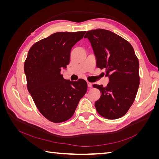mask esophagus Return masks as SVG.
I'll return each instance as SVG.
<instances>
[{
	"label": "esophagus",
	"instance_id": "esophagus-1",
	"mask_svg": "<svg viewBox=\"0 0 159 159\" xmlns=\"http://www.w3.org/2000/svg\"><path fill=\"white\" fill-rule=\"evenodd\" d=\"M88 88H91V87H92V84L89 82V81H88Z\"/></svg>",
	"mask_w": 159,
	"mask_h": 159
}]
</instances>
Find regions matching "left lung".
<instances>
[{"label":"left lung","mask_w":159,"mask_h":159,"mask_svg":"<svg viewBox=\"0 0 159 159\" xmlns=\"http://www.w3.org/2000/svg\"><path fill=\"white\" fill-rule=\"evenodd\" d=\"M88 38L96 56L98 68L105 69L109 82L93 87L101 91L96 101L98 113L108 119L124 116L131 107L139 86V62L133 46L124 38L103 29L88 31Z\"/></svg>","instance_id":"obj_1"}]
</instances>
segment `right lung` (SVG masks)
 <instances>
[{"mask_svg": "<svg viewBox=\"0 0 159 159\" xmlns=\"http://www.w3.org/2000/svg\"><path fill=\"white\" fill-rule=\"evenodd\" d=\"M85 31L60 32L34 44L28 53L24 70L27 88L40 113L57 123L70 119L88 89L84 80H66L62 68L70 63L71 48Z\"/></svg>", "mask_w": 159, "mask_h": 159, "instance_id": "right-lung-1", "label": "right lung"}]
</instances>
